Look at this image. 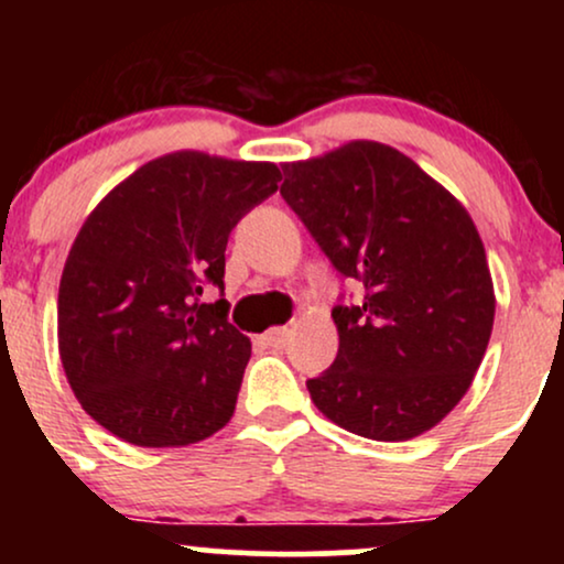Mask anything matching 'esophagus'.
I'll return each mask as SVG.
<instances>
[{
    "mask_svg": "<svg viewBox=\"0 0 564 564\" xmlns=\"http://www.w3.org/2000/svg\"><path fill=\"white\" fill-rule=\"evenodd\" d=\"M289 336H291L289 328H270V332L262 336V341H264V345H268V347L281 349V347H286Z\"/></svg>",
    "mask_w": 564,
    "mask_h": 564,
    "instance_id": "1",
    "label": "esophagus"
}]
</instances>
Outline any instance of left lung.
Wrapping results in <instances>:
<instances>
[{"label": "left lung", "mask_w": 564, "mask_h": 564, "mask_svg": "<svg viewBox=\"0 0 564 564\" xmlns=\"http://www.w3.org/2000/svg\"><path fill=\"white\" fill-rule=\"evenodd\" d=\"M281 196L364 304H339L334 366L307 381L341 430L424 435L458 405L494 332L496 294L469 212L392 145L352 140L283 164Z\"/></svg>", "instance_id": "left-lung-1"}]
</instances>
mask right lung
<instances>
[{"instance_id": "1", "label": "right lung", "mask_w": 564, "mask_h": 564, "mask_svg": "<svg viewBox=\"0 0 564 564\" xmlns=\"http://www.w3.org/2000/svg\"><path fill=\"white\" fill-rule=\"evenodd\" d=\"M281 170L174 151L142 164L84 219L57 291V349L70 390L111 435L183 448L230 422L251 358L228 323L225 246Z\"/></svg>"}]
</instances>
